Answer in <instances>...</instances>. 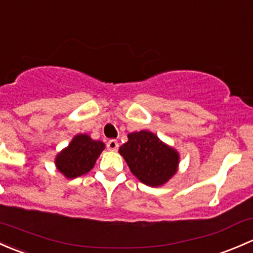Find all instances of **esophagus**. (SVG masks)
<instances>
[{"mask_svg": "<svg viewBox=\"0 0 253 253\" xmlns=\"http://www.w3.org/2000/svg\"><path fill=\"white\" fill-rule=\"evenodd\" d=\"M106 148H108V150H110V151H116L119 149L118 140L110 139L108 143H106Z\"/></svg>", "mask_w": 253, "mask_h": 253, "instance_id": "34e87169", "label": "esophagus"}]
</instances>
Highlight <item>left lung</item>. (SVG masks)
Returning <instances> with one entry per match:
<instances>
[{
	"instance_id": "1",
	"label": "left lung",
	"mask_w": 253,
	"mask_h": 253,
	"mask_svg": "<svg viewBox=\"0 0 253 253\" xmlns=\"http://www.w3.org/2000/svg\"><path fill=\"white\" fill-rule=\"evenodd\" d=\"M129 169L149 187L166 183L177 171L178 154L148 131L128 134V142L120 148Z\"/></svg>"
}]
</instances>
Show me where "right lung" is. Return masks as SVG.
<instances>
[{
  "instance_id": "add662e5",
  "label": "right lung",
  "mask_w": 253,
  "mask_h": 253,
  "mask_svg": "<svg viewBox=\"0 0 253 253\" xmlns=\"http://www.w3.org/2000/svg\"><path fill=\"white\" fill-rule=\"evenodd\" d=\"M104 147L103 142H95L87 134H79L58 154L55 165L66 178H78L91 171Z\"/></svg>"
}]
</instances>
